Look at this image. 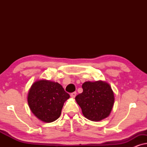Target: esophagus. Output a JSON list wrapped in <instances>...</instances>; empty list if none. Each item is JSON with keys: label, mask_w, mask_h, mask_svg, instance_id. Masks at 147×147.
Here are the masks:
<instances>
[{"label": "esophagus", "mask_w": 147, "mask_h": 147, "mask_svg": "<svg viewBox=\"0 0 147 147\" xmlns=\"http://www.w3.org/2000/svg\"><path fill=\"white\" fill-rule=\"evenodd\" d=\"M76 94H77V93H76V92H73V93H71V94H70V96H71L72 98H74L76 96Z\"/></svg>", "instance_id": "1"}]
</instances>
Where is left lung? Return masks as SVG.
<instances>
[{
    "label": "left lung",
    "mask_w": 147,
    "mask_h": 147,
    "mask_svg": "<svg viewBox=\"0 0 147 147\" xmlns=\"http://www.w3.org/2000/svg\"><path fill=\"white\" fill-rule=\"evenodd\" d=\"M83 92L76 96V100L84 116L92 121H100L110 115L114 96L111 87L105 82H86Z\"/></svg>",
    "instance_id": "1"
}]
</instances>
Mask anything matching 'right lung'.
I'll list each match as a JSON object with an SVG mask.
<instances>
[{"label": "right lung", "instance_id": "add662e5", "mask_svg": "<svg viewBox=\"0 0 147 147\" xmlns=\"http://www.w3.org/2000/svg\"><path fill=\"white\" fill-rule=\"evenodd\" d=\"M67 94L57 82L41 80L35 82L30 88L27 101L36 117L45 122L55 121L61 113Z\"/></svg>", "mask_w": 147, "mask_h": 147}]
</instances>
